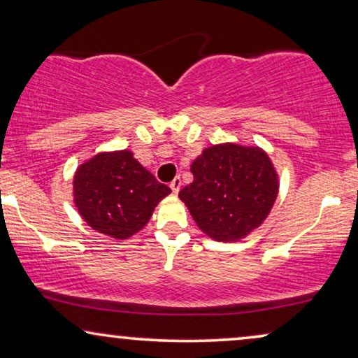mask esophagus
<instances>
[{
  "label": "esophagus",
  "mask_w": 358,
  "mask_h": 358,
  "mask_svg": "<svg viewBox=\"0 0 358 358\" xmlns=\"http://www.w3.org/2000/svg\"><path fill=\"white\" fill-rule=\"evenodd\" d=\"M180 185H182V180H180L179 176H176V178H174L173 180H171L169 187H171V190H173L174 194H178L179 189H180Z\"/></svg>",
  "instance_id": "esophagus-1"
}]
</instances>
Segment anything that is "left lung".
I'll list each match as a JSON object with an SVG mask.
<instances>
[{
	"instance_id": "8db88e82",
	"label": "left lung",
	"mask_w": 358,
	"mask_h": 358,
	"mask_svg": "<svg viewBox=\"0 0 358 358\" xmlns=\"http://www.w3.org/2000/svg\"><path fill=\"white\" fill-rule=\"evenodd\" d=\"M192 184L179 197L203 233L217 241H236L267 218L278 180L268 156L259 148L217 145L203 150L190 168Z\"/></svg>"
}]
</instances>
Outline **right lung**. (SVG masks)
Here are the masks:
<instances>
[{"mask_svg": "<svg viewBox=\"0 0 358 358\" xmlns=\"http://www.w3.org/2000/svg\"><path fill=\"white\" fill-rule=\"evenodd\" d=\"M73 190L86 223L117 239L140 231L159 200L171 192L129 150L101 153L81 164Z\"/></svg>", "mask_w": 358, "mask_h": 358, "instance_id": "right-lung-1", "label": "right lung"}]
</instances>
